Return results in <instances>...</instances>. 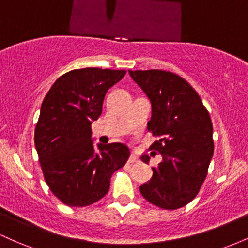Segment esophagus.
I'll return each instance as SVG.
<instances>
[{
    "mask_svg": "<svg viewBox=\"0 0 248 248\" xmlns=\"http://www.w3.org/2000/svg\"><path fill=\"white\" fill-rule=\"evenodd\" d=\"M128 161L130 162V164H134V162L138 161V156L134 153H132V155H130V156H129Z\"/></svg>",
    "mask_w": 248,
    "mask_h": 248,
    "instance_id": "34e87169",
    "label": "esophagus"
}]
</instances>
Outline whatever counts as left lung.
<instances>
[{
  "instance_id": "8db88e82",
  "label": "left lung",
  "mask_w": 248,
  "mask_h": 248,
  "mask_svg": "<svg viewBox=\"0 0 248 248\" xmlns=\"http://www.w3.org/2000/svg\"><path fill=\"white\" fill-rule=\"evenodd\" d=\"M152 102L149 132L157 138L149 149L162 161L141 185L142 197L162 209H178L198 195L214 152L213 124L193 87L181 76L160 69L129 70ZM141 160L149 162L148 155Z\"/></svg>"
}]
</instances>
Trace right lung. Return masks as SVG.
I'll use <instances>...</instances> for the list:
<instances>
[{"instance_id":"1","label":"right lung","mask_w":248,"mask_h":248,"mask_svg":"<svg viewBox=\"0 0 248 248\" xmlns=\"http://www.w3.org/2000/svg\"><path fill=\"white\" fill-rule=\"evenodd\" d=\"M126 70L82 68L61 75L41 106L35 127V147L45 181L69 207H84L102 199L110 178L129 157L124 143L99 145L92 141V122L102 113L110 87Z\"/></svg>"}]
</instances>
